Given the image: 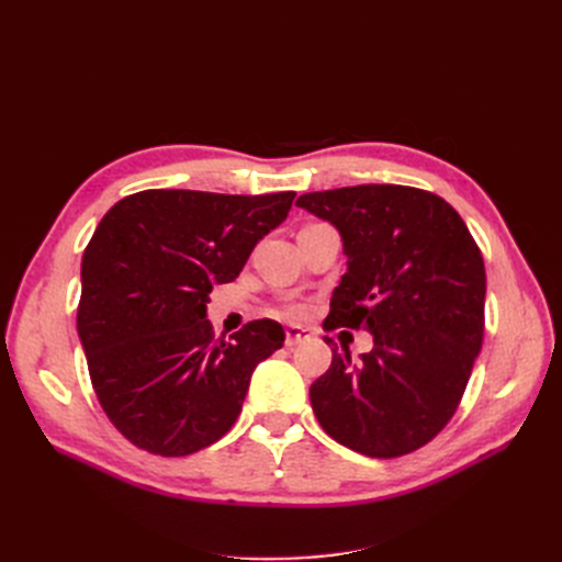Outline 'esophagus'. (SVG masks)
<instances>
[{
  "instance_id": "34e87169",
  "label": "esophagus",
  "mask_w": 562,
  "mask_h": 562,
  "mask_svg": "<svg viewBox=\"0 0 562 562\" xmlns=\"http://www.w3.org/2000/svg\"><path fill=\"white\" fill-rule=\"evenodd\" d=\"M310 337V333L304 330V328H297V326H291L285 330V345L288 347H295V345H300V342H304V339Z\"/></svg>"
}]
</instances>
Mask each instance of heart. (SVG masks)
Masks as SVG:
<instances>
[{"mask_svg": "<svg viewBox=\"0 0 562 562\" xmlns=\"http://www.w3.org/2000/svg\"><path fill=\"white\" fill-rule=\"evenodd\" d=\"M304 314H307V310H304L302 304H283V307L279 310V316H283V318H300Z\"/></svg>", "mask_w": 562, "mask_h": 562, "instance_id": "obj_1", "label": "heart"}]
</instances>
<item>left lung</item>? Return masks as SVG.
<instances>
[{
    "label": "left lung",
    "mask_w": 562,
    "mask_h": 562,
    "mask_svg": "<svg viewBox=\"0 0 562 562\" xmlns=\"http://www.w3.org/2000/svg\"><path fill=\"white\" fill-rule=\"evenodd\" d=\"M297 206L328 220L345 241L349 269L323 328L372 333L361 361L335 347L312 384L318 424L378 459L427 446L457 413L483 347L479 244L446 199L417 187H339L302 194Z\"/></svg>",
    "instance_id": "left-lung-1"
}]
</instances>
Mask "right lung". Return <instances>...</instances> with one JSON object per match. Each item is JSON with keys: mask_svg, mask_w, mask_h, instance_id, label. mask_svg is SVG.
I'll return each instance as SVG.
<instances>
[{"mask_svg": "<svg viewBox=\"0 0 562 562\" xmlns=\"http://www.w3.org/2000/svg\"><path fill=\"white\" fill-rule=\"evenodd\" d=\"M293 199L145 190L100 220L81 258L77 330L95 396L133 446L184 457L234 427L255 366L285 333L260 318L215 337L209 293L239 277Z\"/></svg>", "mask_w": 562, "mask_h": 562, "instance_id": "add662e5", "label": "right lung"}]
</instances>
